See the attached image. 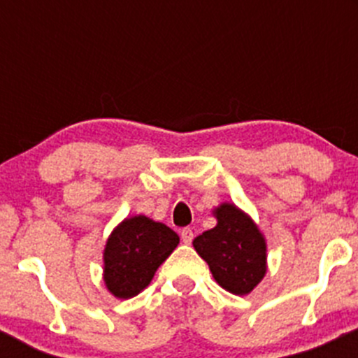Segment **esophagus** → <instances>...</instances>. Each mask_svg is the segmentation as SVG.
I'll return each instance as SVG.
<instances>
[{
    "label": "esophagus",
    "mask_w": 358,
    "mask_h": 358,
    "mask_svg": "<svg viewBox=\"0 0 358 358\" xmlns=\"http://www.w3.org/2000/svg\"><path fill=\"white\" fill-rule=\"evenodd\" d=\"M180 236H182V241L185 244H190V243H192V239H194L192 229H183L182 232H180Z\"/></svg>",
    "instance_id": "obj_1"
}]
</instances>
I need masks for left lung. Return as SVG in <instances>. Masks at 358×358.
Instances as JSON below:
<instances>
[{
	"label": "left lung",
	"instance_id": "1",
	"mask_svg": "<svg viewBox=\"0 0 358 358\" xmlns=\"http://www.w3.org/2000/svg\"><path fill=\"white\" fill-rule=\"evenodd\" d=\"M216 220L215 229L194 239V248L223 289L248 294L266 272L265 239L252 220L234 204L220 206Z\"/></svg>",
	"mask_w": 358,
	"mask_h": 358
}]
</instances>
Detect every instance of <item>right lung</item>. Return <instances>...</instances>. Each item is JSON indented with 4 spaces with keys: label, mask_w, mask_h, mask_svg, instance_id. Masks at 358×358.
<instances>
[{
    "label": "right lung",
    "mask_w": 358,
    "mask_h": 358,
    "mask_svg": "<svg viewBox=\"0 0 358 358\" xmlns=\"http://www.w3.org/2000/svg\"><path fill=\"white\" fill-rule=\"evenodd\" d=\"M178 243L180 237L164 223L142 215L126 218L112 232L103 252L107 289L121 299L136 296Z\"/></svg>",
    "instance_id": "add662e5"
}]
</instances>
